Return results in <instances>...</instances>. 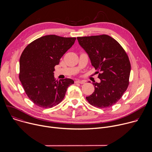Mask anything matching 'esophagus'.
<instances>
[{
    "label": "esophagus",
    "instance_id": "1",
    "mask_svg": "<svg viewBox=\"0 0 152 152\" xmlns=\"http://www.w3.org/2000/svg\"><path fill=\"white\" fill-rule=\"evenodd\" d=\"M85 82V80H76L75 81V83H80V84H83Z\"/></svg>",
    "mask_w": 152,
    "mask_h": 152
}]
</instances>
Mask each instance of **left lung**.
<instances>
[{
	"label": "left lung",
	"instance_id": "obj_1",
	"mask_svg": "<svg viewBox=\"0 0 152 152\" xmlns=\"http://www.w3.org/2000/svg\"><path fill=\"white\" fill-rule=\"evenodd\" d=\"M79 45L88 54L99 73L100 82L93 83L94 91L86 99L99 108L111 107L126 91L131 63L126 52L111 37L100 35L77 37Z\"/></svg>",
	"mask_w": 152,
	"mask_h": 152
}]
</instances>
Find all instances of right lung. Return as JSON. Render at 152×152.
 Listing matches in <instances>:
<instances>
[{
  "label": "right lung",
  "instance_id": "1",
  "mask_svg": "<svg viewBox=\"0 0 152 152\" xmlns=\"http://www.w3.org/2000/svg\"><path fill=\"white\" fill-rule=\"evenodd\" d=\"M75 37H41L28 45L20 58L19 79L29 99L43 108L52 107L64 98L71 79L56 80L55 66L75 43Z\"/></svg>",
  "mask_w": 152,
  "mask_h": 152
}]
</instances>
